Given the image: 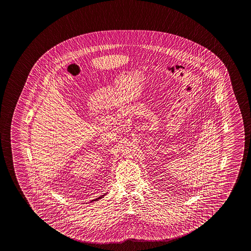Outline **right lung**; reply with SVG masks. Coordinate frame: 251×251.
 <instances>
[{"label": "right lung", "instance_id": "right-lung-1", "mask_svg": "<svg viewBox=\"0 0 251 251\" xmlns=\"http://www.w3.org/2000/svg\"><path fill=\"white\" fill-rule=\"evenodd\" d=\"M105 195V194H104ZM104 195H102V196H100V197L97 198L96 200H94V201H92L91 202L95 201H98V200H100V199H101V198L104 197Z\"/></svg>", "mask_w": 251, "mask_h": 251}]
</instances>
